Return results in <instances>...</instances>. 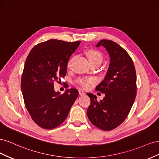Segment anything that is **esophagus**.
Masks as SVG:
<instances>
[{
	"instance_id": "34e87169",
	"label": "esophagus",
	"mask_w": 159,
	"mask_h": 159,
	"mask_svg": "<svg viewBox=\"0 0 159 159\" xmlns=\"http://www.w3.org/2000/svg\"><path fill=\"white\" fill-rule=\"evenodd\" d=\"M79 94H80V95H84L85 94V93L84 92V91L83 90L80 89V90H79Z\"/></svg>"
}]
</instances>
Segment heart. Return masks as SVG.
<instances>
[{
	"instance_id": "b5f03b06",
	"label": "heart",
	"mask_w": 159,
	"mask_h": 159,
	"mask_svg": "<svg viewBox=\"0 0 159 159\" xmlns=\"http://www.w3.org/2000/svg\"><path fill=\"white\" fill-rule=\"evenodd\" d=\"M86 56H87L89 60V61H99L102 62V54L99 50L91 48L85 52ZM68 66H70V64H68ZM93 81V80L90 78H81L78 80V84L81 85V87L84 88H89L91 84Z\"/></svg>"
}]
</instances>
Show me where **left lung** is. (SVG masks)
Instances as JSON below:
<instances>
[{"mask_svg": "<svg viewBox=\"0 0 159 159\" xmlns=\"http://www.w3.org/2000/svg\"><path fill=\"white\" fill-rule=\"evenodd\" d=\"M95 46L105 48L110 64L103 80L95 89L105 97L99 102L95 95L88 93L91 103L87 115L95 126L110 131L124 121L133 106L137 94L136 71L131 57L117 43L103 39Z\"/></svg>", "mask_w": 159, "mask_h": 159, "instance_id": "1", "label": "left lung"}]
</instances>
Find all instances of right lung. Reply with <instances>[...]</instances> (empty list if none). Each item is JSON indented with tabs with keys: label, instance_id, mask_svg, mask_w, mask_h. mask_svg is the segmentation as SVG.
<instances>
[{
	"label": "right lung",
	"instance_id": "obj_1",
	"mask_svg": "<svg viewBox=\"0 0 159 159\" xmlns=\"http://www.w3.org/2000/svg\"><path fill=\"white\" fill-rule=\"evenodd\" d=\"M80 42L52 39L34 47L27 57L21 89L28 113L42 128L52 129L61 125L78 97L75 88L62 95L56 92L54 81L66 76L68 60Z\"/></svg>",
	"mask_w": 159,
	"mask_h": 159
}]
</instances>
